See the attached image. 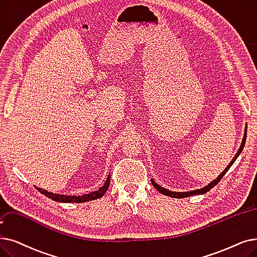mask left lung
Returning <instances> with one entry per match:
<instances>
[{
  "label": "left lung",
  "mask_w": 257,
  "mask_h": 257,
  "mask_svg": "<svg viewBox=\"0 0 257 257\" xmlns=\"http://www.w3.org/2000/svg\"><path fill=\"white\" fill-rule=\"evenodd\" d=\"M246 139H247V125H246V127H244V133H243V138H242V141H241V145H240V147H239V149H238L237 153L235 154V156H234V158L232 159V161L230 162V164L226 167V169H225L224 171H222V172H221V173H220V174L215 178V180H213V181H212L211 183H209L208 185H206V186H205V187H203V188H200V189H195V190L187 191V192H175V191L168 190V189H166V188H164V187L160 186L159 184H156V183L152 180V178H151V183H152L153 187L156 189V190L160 191L162 194H164V195H166V196H169V197H174V198H183V197H188V196L197 195V194H205V193H207L208 191H210L212 188L215 187V186L219 183V181L221 180L222 176H224V175L227 173V171L231 168V166L234 164V162L236 161V159L238 158L239 154L241 153V151H242V149H243V146H244V144H246Z\"/></svg>",
  "instance_id": "1"
}]
</instances>
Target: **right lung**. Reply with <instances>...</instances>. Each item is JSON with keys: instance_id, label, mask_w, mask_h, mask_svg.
Listing matches in <instances>:
<instances>
[{"instance_id": "right-lung-1", "label": "right lung", "mask_w": 257, "mask_h": 257, "mask_svg": "<svg viewBox=\"0 0 257 257\" xmlns=\"http://www.w3.org/2000/svg\"><path fill=\"white\" fill-rule=\"evenodd\" d=\"M110 185V174H108L107 180L105 181L104 185L102 187H99L97 190L93 191V192H89L88 194H83V195H65V194H59V193H53V192H49L45 189H42L39 187H36L37 190L40 191L42 194H44L45 196L55 200V202H60V203H85V202H89V200H93V199H97L99 197H102L106 191L108 190Z\"/></svg>"}]
</instances>
